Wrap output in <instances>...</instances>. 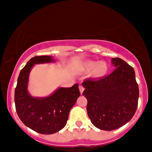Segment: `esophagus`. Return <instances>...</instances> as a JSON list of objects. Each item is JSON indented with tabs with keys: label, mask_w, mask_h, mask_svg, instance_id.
Returning <instances> with one entry per match:
<instances>
[{
	"label": "esophagus",
	"mask_w": 152,
	"mask_h": 152,
	"mask_svg": "<svg viewBox=\"0 0 152 152\" xmlns=\"http://www.w3.org/2000/svg\"><path fill=\"white\" fill-rule=\"evenodd\" d=\"M79 91H80V93H81V94H83V91H84V88H83L82 86H79Z\"/></svg>",
	"instance_id": "34e87169"
}]
</instances>
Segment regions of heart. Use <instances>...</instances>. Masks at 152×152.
Returning a JSON list of instances; mask_svg holds the SVG:
<instances>
[{
	"mask_svg": "<svg viewBox=\"0 0 152 152\" xmlns=\"http://www.w3.org/2000/svg\"><path fill=\"white\" fill-rule=\"evenodd\" d=\"M80 69L85 72H91V76L94 78H102L109 72V65L106 61L88 60L80 65Z\"/></svg>",
	"mask_w": 152,
	"mask_h": 152,
	"instance_id": "b5f03b06",
	"label": "heart"
}]
</instances>
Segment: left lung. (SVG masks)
Instances as JSON below:
<instances>
[{
  "mask_svg": "<svg viewBox=\"0 0 152 152\" xmlns=\"http://www.w3.org/2000/svg\"><path fill=\"white\" fill-rule=\"evenodd\" d=\"M111 64L116 69L109 76L82 83L88 117L94 126L105 131L116 129L132 119L139 96L133 68L119 58H112Z\"/></svg>",
  "mask_w": 152,
  "mask_h": 152,
  "instance_id": "8db88e82",
  "label": "left lung"
}]
</instances>
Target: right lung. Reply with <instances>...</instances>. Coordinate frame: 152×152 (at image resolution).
Segmentation results:
<instances>
[{"label":"right lung","mask_w":152,"mask_h":152,"mask_svg":"<svg viewBox=\"0 0 152 152\" xmlns=\"http://www.w3.org/2000/svg\"><path fill=\"white\" fill-rule=\"evenodd\" d=\"M55 61L51 56L31 58L20 71L15 89V109L18 117L26 126L43 134L56 133L66 126L70 110L81 95L78 83L69 88L59 87L47 96L31 95L28 87L31 69L36 64Z\"/></svg>","instance_id":"1"}]
</instances>
